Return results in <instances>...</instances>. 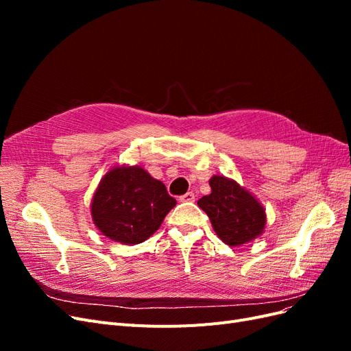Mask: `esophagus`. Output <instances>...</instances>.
Returning <instances> with one entry per match:
<instances>
[{
	"mask_svg": "<svg viewBox=\"0 0 351 351\" xmlns=\"http://www.w3.org/2000/svg\"><path fill=\"white\" fill-rule=\"evenodd\" d=\"M180 202H195V193L187 192L186 195L180 196Z\"/></svg>",
	"mask_w": 351,
	"mask_h": 351,
	"instance_id": "esophagus-1",
	"label": "esophagus"
}]
</instances>
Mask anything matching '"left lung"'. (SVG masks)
I'll use <instances>...</instances> for the list:
<instances>
[{
	"label": "left lung",
	"mask_w": 351,
	"mask_h": 351,
	"mask_svg": "<svg viewBox=\"0 0 351 351\" xmlns=\"http://www.w3.org/2000/svg\"><path fill=\"white\" fill-rule=\"evenodd\" d=\"M210 193L197 200L206 212L217 236L231 247L259 237L267 224L261 202L249 190L224 176L209 180Z\"/></svg>",
	"instance_id": "1"
}]
</instances>
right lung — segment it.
Returning a JSON list of instances; mask_svg holds the SVG:
<instances>
[{
  "label": "right lung",
  "mask_w": 351,
  "mask_h": 351,
  "mask_svg": "<svg viewBox=\"0 0 351 351\" xmlns=\"http://www.w3.org/2000/svg\"><path fill=\"white\" fill-rule=\"evenodd\" d=\"M176 204L165 184L142 167L117 165L95 190L90 214L105 237L121 244H139L161 227Z\"/></svg>",
  "instance_id": "add662e5"
}]
</instances>
